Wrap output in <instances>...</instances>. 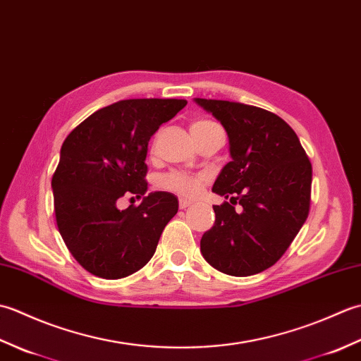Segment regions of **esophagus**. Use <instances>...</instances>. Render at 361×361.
<instances>
[{"label": "esophagus", "mask_w": 361, "mask_h": 361, "mask_svg": "<svg viewBox=\"0 0 361 361\" xmlns=\"http://www.w3.org/2000/svg\"><path fill=\"white\" fill-rule=\"evenodd\" d=\"M180 208L181 209H186L188 208V206H190V204H192V202H190V200H186V198H180Z\"/></svg>", "instance_id": "obj_1"}]
</instances>
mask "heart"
<instances>
[{
	"mask_svg": "<svg viewBox=\"0 0 361 361\" xmlns=\"http://www.w3.org/2000/svg\"><path fill=\"white\" fill-rule=\"evenodd\" d=\"M208 124H212V122L211 121H197L192 126H190V128L203 127ZM202 181H203V176H200V175H190L188 172L175 171V172L161 176L159 185L164 189L172 190V192H176L183 197H194L195 194H198V190L202 189Z\"/></svg>",
	"mask_w": 361,
	"mask_h": 361,
	"instance_id": "obj_1",
	"label": "heart"
}]
</instances>
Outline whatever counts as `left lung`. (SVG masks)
I'll use <instances>...</instances> for the list:
<instances>
[{
  "label": "left lung",
  "mask_w": 361,
  "mask_h": 361,
  "mask_svg": "<svg viewBox=\"0 0 361 361\" xmlns=\"http://www.w3.org/2000/svg\"><path fill=\"white\" fill-rule=\"evenodd\" d=\"M194 102L224 126L231 157L212 186L229 202L212 206L216 224L202 237V255L229 276L264 271L287 251L309 216L310 161L293 128L274 113L240 102Z\"/></svg>",
  "instance_id": "1"
}]
</instances>
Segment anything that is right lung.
Here are the masks:
<instances>
[{"mask_svg": "<svg viewBox=\"0 0 361 361\" xmlns=\"http://www.w3.org/2000/svg\"><path fill=\"white\" fill-rule=\"evenodd\" d=\"M183 99H127L94 111L63 141L52 176L59 231L91 274L121 279L149 262L176 212L178 198L150 192L119 210L124 193L147 192L145 157L152 135L186 106Z\"/></svg>", "mask_w": 361, "mask_h": 361, "instance_id": "right-lung-1", "label": "right lung"}]
</instances>
